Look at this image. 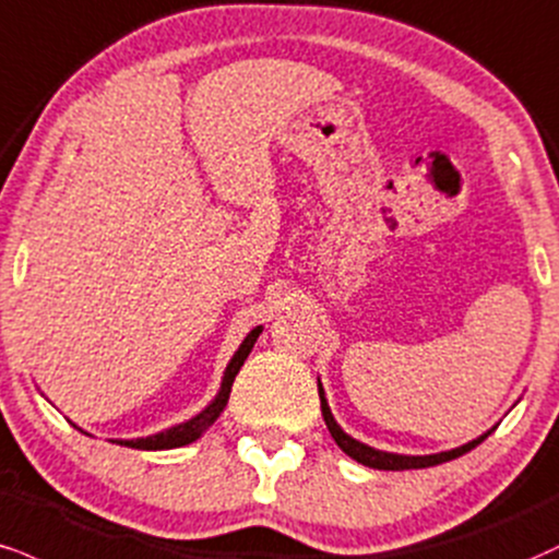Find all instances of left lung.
I'll list each match as a JSON object with an SVG mask.
<instances>
[{
    "label": "left lung",
    "instance_id": "1",
    "mask_svg": "<svg viewBox=\"0 0 559 559\" xmlns=\"http://www.w3.org/2000/svg\"><path fill=\"white\" fill-rule=\"evenodd\" d=\"M318 390H320V408H322V419H325L328 429H331V437L335 442H338V448L344 450L348 459H354L356 463H361V466H369V468H380V472H406V468H429V466H437V463H445V461H453L459 459V455L468 453V450H474L479 442H484L489 437V432H484L481 437H476V440L466 442V445L461 448H453V450H445V453H432V455H399V453H385V450H378V448H369L365 442L354 440L352 435H346L344 429L338 427V421L333 419L331 414V406H328L325 401V390H322L320 380H318Z\"/></svg>",
    "mask_w": 559,
    "mask_h": 559
}]
</instances>
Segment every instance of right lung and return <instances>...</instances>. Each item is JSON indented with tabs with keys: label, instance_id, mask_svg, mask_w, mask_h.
Returning a JSON list of instances; mask_svg holds the SVG:
<instances>
[{
	"label": "right lung",
	"instance_id": "1",
	"mask_svg": "<svg viewBox=\"0 0 559 559\" xmlns=\"http://www.w3.org/2000/svg\"><path fill=\"white\" fill-rule=\"evenodd\" d=\"M260 333H262V325H258L254 331L247 333V338L241 341L239 352L231 356V361H228L218 395H215V399L207 403V406L198 416H192L190 421H181V425L171 427V429H164V432H158V435L138 437V440H111V442H119V445H127V448H134V450H171V448L190 445V442L198 440V437L203 435L205 429L211 427L213 421L221 416V412L226 408L228 393H231V385H234V378H237L241 365H245V359L250 356L254 341H258Z\"/></svg>",
	"mask_w": 559,
	"mask_h": 559
}]
</instances>
